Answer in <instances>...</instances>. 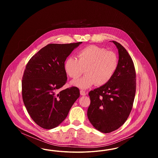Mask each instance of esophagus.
<instances>
[{
  "mask_svg": "<svg viewBox=\"0 0 158 158\" xmlns=\"http://www.w3.org/2000/svg\"><path fill=\"white\" fill-rule=\"evenodd\" d=\"M80 93H81V95H82V96H85V95H86V92H85V90H80Z\"/></svg>",
  "mask_w": 158,
  "mask_h": 158,
  "instance_id": "obj_1",
  "label": "esophagus"
}]
</instances>
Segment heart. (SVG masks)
Wrapping results in <instances>:
<instances>
[{
    "label": "heart",
    "mask_w": 158,
    "mask_h": 158,
    "mask_svg": "<svg viewBox=\"0 0 158 158\" xmlns=\"http://www.w3.org/2000/svg\"><path fill=\"white\" fill-rule=\"evenodd\" d=\"M77 59L69 57L64 62V70L70 77L81 79L72 84L81 89H87L95 84L98 86L106 85L113 78L118 66L117 55L105 48L97 45L87 46L79 51Z\"/></svg>",
    "instance_id": "1"
}]
</instances>
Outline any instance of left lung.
<instances>
[{
	"label": "left lung",
	"instance_id": "8db88e82",
	"mask_svg": "<svg viewBox=\"0 0 158 158\" xmlns=\"http://www.w3.org/2000/svg\"><path fill=\"white\" fill-rule=\"evenodd\" d=\"M118 50L117 71L106 85L89 92L90 104L87 115L98 131L109 133L126 121L135 97L136 79L131 57L120 43L113 41Z\"/></svg>",
	"mask_w": 158,
	"mask_h": 158
}]
</instances>
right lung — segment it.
Masks as SVG:
<instances>
[{
  "label": "right lung",
  "instance_id": "1",
  "mask_svg": "<svg viewBox=\"0 0 158 158\" xmlns=\"http://www.w3.org/2000/svg\"><path fill=\"white\" fill-rule=\"evenodd\" d=\"M81 43L49 44L27 64L22 80L23 101L31 118L41 127L58 126L80 96L75 86L58 89L67 82L65 60Z\"/></svg>",
  "mask_w": 158,
  "mask_h": 158
}]
</instances>
